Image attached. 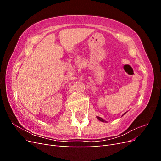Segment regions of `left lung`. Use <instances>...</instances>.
Wrapping results in <instances>:
<instances>
[{
	"label": "left lung",
	"instance_id": "left-lung-1",
	"mask_svg": "<svg viewBox=\"0 0 161 161\" xmlns=\"http://www.w3.org/2000/svg\"><path fill=\"white\" fill-rule=\"evenodd\" d=\"M126 114V112H125V113L124 114ZM97 118L98 119L99 121H103V122H107L106 121H105L103 119H102L101 118H100V117H99V116H97Z\"/></svg>",
	"mask_w": 161,
	"mask_h": 161
}]
</instances>
